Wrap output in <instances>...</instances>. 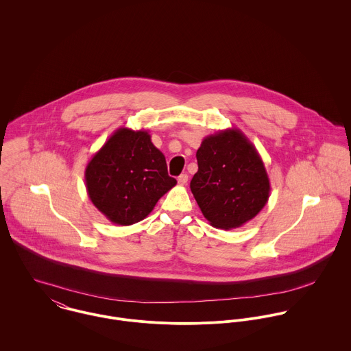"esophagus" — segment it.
<instances>
[{
  "instance_id": "obj_1",
  "label": "esophagus",
  "mask_w": 351,
  "mask_h": 351,
  "mask_svg": "<svg viewBox=\"0 0 351 351\" xmlns=\"http://www.w3.org/2000/svg\"><path fill=\"white\" fill-rule=\"evenodd\" d=\"M186 182H188V174H181L178 177V184L180 185H186Z\"/></svg>"
}]
</instances>
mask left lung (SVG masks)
<instances>
[{"label":"left lung","instance_id":"8db88e82","mask_svg":"<svg viewBox=\"0 0 351 351\" xmlns=\"http://www.w3.org/2000/svg\"><path fill=\"white\" fill-rule=\"evenodd\" d=\"M191 191L212 227L232 230L254 219L270 196L263 160L247 136L228 128L204 138Z\"/></svg>","mask_w":351,"mask_h":351}]
</instances>
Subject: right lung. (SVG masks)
I'll return each mask as SVG.
<instances>
[{
	"label": "right lung",
	"instance_id": "obj_1",
	"mask_svg": "<svg viewBox=\"0 0 351 351\" xmlns=\"http://www.w3.org/2000/svg\"><path fill=\"white\" fill-rule=\"evenodd\" d=\"M88 196L113 224L131 226L149 216L177 181L165 155L145 130H116L85 169Z\"/></svg>",
	"mask_w": 351,
	"mask_h": 351
}]
</instances>
